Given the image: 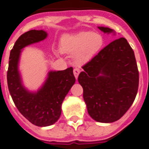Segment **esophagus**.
Listing matches in <instances>:
<instances>
[{
  "label": "esophagus",
  "instance_id": "1",
  "mask_svg": "<svg viewBox=\"0 0 149 149\" xmlns=\"http://www.w3.org/2000/svg\"><path fill=\"white\" fill-rule=\"evenodd\" d=\"M81 70L79 68H74V77H75V78L77 79L78 77V74H79V73H80Z\"/></svg>",
  "mask_w": 149,
  "mask_h": 149
}]
</instances>
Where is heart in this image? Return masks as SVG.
I'll return each mask as SVG.
<instances>
[{"label": "heart", "mask_w": 149, "mask_h": 149, "mask_svg": "<svg viewBox=\"0 0 149 149\" xmlns=\"http://www.w3.org/2000/svg\"><path fill=\"white\" fill-rule=\"evenodd\" d=\"M103 43V37L98 33L80 31L64 35L60 41V51L65 54H73L74 61L81 65L99 52Z\"/></svg>", "instance_id": "obj_1"}]
</instances>
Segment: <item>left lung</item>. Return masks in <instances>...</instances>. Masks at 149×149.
<instances>
[{"instance_id":"obj_1","label":"left lung","mask_w":149,"mask_h":149,"mask_svg":"<svg viewBox=\"0 0 149 149\" xmlns=\"http://www.w3.org/2000/svg\"><path fill=\"white\" fill-rule=\"evenodd\" d=\"M98 28L115 33L108 27ZM82 68L78 80L89 115L102 123L120 119L135 101L139 82L135 54L127 40L111 42Z\"/></svg>"}]
</instances>
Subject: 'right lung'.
Masks as SVG:
<instances>
[{"instance_id":"add662e5","label":"right lung","mask_w":149,"mask_h":149,"mask_svg":"<svg viewBox=\"0 0 149 149\" xmlns=\"http://www.w3.org/2000/svg\"><path fill=\"white\" fill-rule=\"evenodd\" d=\"M47 36L43 30H31L21 34L10 51L7 74L8 89L17 108L30 122L39 127L52 125L59 119L61 104L75 82L73 68L70 67L48 72L45 82L36 92H31L23 85L18 70L21 49Z\"/></svg>"}]
</instances>
